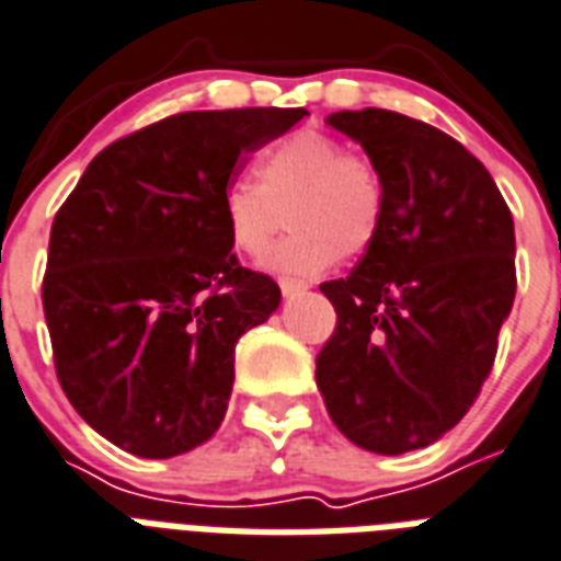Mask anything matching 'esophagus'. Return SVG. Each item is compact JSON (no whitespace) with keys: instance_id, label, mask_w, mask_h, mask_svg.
<instances>
[{"instance_id":"34e87169","label":"esophagus","mask_w":561,"mask_h":561,"mask_svg":"<svg viewBox=\"0 0 561 561\" xmlns=\"http://www.w3.org/2000/svg\"><path fill=\"white\" fill-rule=\"evenodd\" d=\"M279 288H282V294H285V297H297V294H302V290H306V285H302V282H297V279H285V276H282Z\"/></svg>"}]
</instances>
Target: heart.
<instances>
[{
    "mask_svg": "<svg viewBox=\"0 0 561 561\" xmlns=\"http://www.w3.org/2000/svg\"><path fill=\"white\" fill-rule=\"evenodd\" d=\"M286 214L282 215L280 211ZM229 241L247 259L273 247L264 267L311 279L344 259H356L376 241L385 211V182L370 156L318 128H299L255 161V182L234 179L220 196Z\"/></svg>",
    "mask_w": 561,
    "mask_h": 561,
    "instance_id": "obj_1",
    "label": "heart"
}]
</instances>
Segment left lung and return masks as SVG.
Wrapping results in <instances>:
<instances>
[{
    "label": "left lung",
    "instance_id": "obj_1",
    "mask_svg": "<svg viewBox=\"0 0 561 561\" xmlns=\"http://www.w3.org/2000/svg\"><path fill=\"white\" fill-rule=\"evenodd\" d=\"M385 182L376 241L323 282L337 323L318 388L350 442L397 456L438 442L489 379L515 302V224L491 173L442 128L397 111L329 114Z\"/></svg>",
    "mask_w": 561,
    "mask_h": 561
}]
</instances>
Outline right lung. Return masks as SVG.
Returning a JSON list of instances; mask_svg holds the SVG:
<instances>
[{
  "mask_svg": "<svg viewBox=\"0 0 561 561\" xmlns=\"http://www.w3.org/2000/svg\"><path fill=\"white\" fill-rule=\"evenodd\" d=\"M306 108L173 114L93 158L49 234L43 314L72 409L119 450L170 459L208 442L234 344L279 309L238 264L220 196L247 152Z\"/></svg>",
  "mask_w": 561,
  "mask_h": 561,
  "instance_id": "obj_1",
  "label": "right lung"
}]
</instances>
